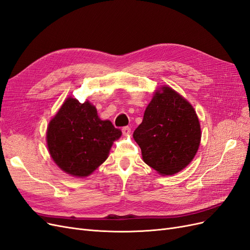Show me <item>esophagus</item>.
Segmentation results:
<instances>
[{
  "mask_svg": "<svg viewBox=\"0 0 250 250\" xmlns=\"http://www.w3.org/2000/svg\"><path fill=\"white\" fill-rule=\"evenodd\" d=\"M122 132H123V135H125V137H127V135H129V134H130V132H131L130 127H128V126L123 127Z\"/></svg>",
  "mask_w": 250,
  "mask_h": 250,
  "instance_id": "1",
  "label": "esophagus"
}]
</instances>
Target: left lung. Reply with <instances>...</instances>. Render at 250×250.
Returning a JSON list of instances; mask_svg holds the SVG:
<instances>
[{
    "instance_id": "1",
    "label": "left lung",
    "mask_w": 250,
    "mask_h": 250,
    "mask_svg": "<svg viewBox=\"0 0 250 250\" xmlns=\"http://www.w3.org/2000/svg\"><path fill=\"white\" fill-rule=\"evenodd\" d=\"M133 139L144 162L161 175H173L197 153L201 139L199 120L183 96L163 86L148 104Z\"/></svg>"
}]
</instances>
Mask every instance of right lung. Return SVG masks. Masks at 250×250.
Masks as SVG:
<instances>
[{"mask_svg":"<svg viewBox=\"0 0 250 250\" xmlns=\"http://www.w3.org/2000/svg\"><path fill=\"white\" fill-rule=\"evenodd\" d=\"M122 131L98 117L92 103L67 98L47 130V145L58 167L76 177L92 174L108 157Z\"/></svg>","mask_w":250,"mask_h":250,"instance_id":"add662e5","label":"right lung"}]
</instances>
